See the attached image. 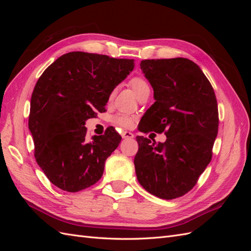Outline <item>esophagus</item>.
Returning <instances> with one entry per match:
<instances>
[{
  "label": "esophagus",
  "instance_id": "esophagus-1",
  "mask_svg": "<svg viewBox=\"0 0 251 251\" xmlns=\"http://www.w3.org/2000/svg\"><path fill=\"white\" fill-rule=\"evenodd\" d=\"M121 137H123L124 139H131V138L134 137V135L131 132L124 131L123 133H121Z\"/></svg>",
  "mask_w": 251,
  "mask_h": 251
}]
</instances>
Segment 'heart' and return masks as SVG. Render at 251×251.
I'll use <instances>...</instances> for the list:
<instances>
[{
    "instance_id": "heart-1",
    "label": "heart",
    "mask_w": 251,
    "mask_h": 251,
    "mask_svg": "<svg viewBox=\"0 0 251 251\" xmlns=\"http://www.w3.org/2000/svg\"><path fill=\"white\" fill-rule=\"evenodd\" d=\"M130 85L133 88L134 92L136 93L138 97L143 94L144 92H148L150 91V83L148 82V80L146 78H143L142 76H135L130 80ZM112 121L115 125L124 127V128H127L131 127L133 125V117L130 115H126V114H116L112 117Z\"/></svg>"
}]
</instances>
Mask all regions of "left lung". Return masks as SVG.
Segmentation results:
<instances>
[{"label": "left lung", "instance_id": "8db88e82", "mask_svg": "<svg viewBox=\"0 0 251 251\" xmlns=\"http://www.w3.org/2000/svg\"><path fill=\"white\" fill-rule=\"evenodd\" d=\"M140 68L154 90L155 102L139 131L163 133L158 144L138 136L134 164L141 186L172 200L188 193L211 160L218 134V103L199 66L183 57L144 59Z\"/></svg>", "mask_w": 251, "mask_h": 251}]
</instances>
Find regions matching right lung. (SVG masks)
Wrapping results in <instances>:
<instances>
[{"label": "right lung", "instance_id": "1", "mask_svg": "<svg viewBox=\"0 0 251 251\" xmlns=\"http://www.w3.org/2000/svg\"><path fill=\"white\" fill-rule=\"evenodd\" d=\"M134 66V59L76 51L43 72L31 95L28 126L35 160L52 184L76 193L101 178L121 137L111 126L89 140L86 120L105 110L112 91Z\"/></svg>", "mask_w": 251, "mask_h": 251}]
</instances>
